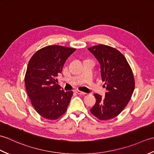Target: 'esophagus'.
Returning a JSON list of instances; mask_svg holds the SVG:
<instances>
[{
  "instance_id": "esophagus-1",
  "label": "esophagus",
  "mask_w": 154,
  "mask_h": 154,
  "mask_svg": "<svg viewBox=\"0 0 154 154\" xmlns=\"http://www.w3.org/2000/svg\"><path fill=\"white\" fill-rule=\"evenodd\" d=\"M75 92H76L78 94H80V95H85V94H86L85 93L82 92V91H78V90L75 91Z\"/></svg>"
}]
</instances>
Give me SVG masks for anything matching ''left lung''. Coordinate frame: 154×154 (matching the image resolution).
<instances>
[{"mask_svg": "<svg viewBox=\"0 0 154 154\" xmlns=\"http://www.w3.org/2000/svg\"><path fill=\"white\" fill-rule=\"evenodd\" d=\"M88 50L99 61L106 92L103 97L95 93L96 104L91 112L100 120L112 119L127 105L135 87L132 71L125 57L109 45L100 44Z\"/></svg>", "mask_w": 154, "mask_h": 154, "instance_id": "8db88e82", "label": "left lung"}]
</instances>
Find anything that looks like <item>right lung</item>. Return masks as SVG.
<instances>
[{
	"label": "right lung",
	"instance_id": "1",
	"mask_svg": "<svg viewBox=\"0 0 154 154\" xmlns=\"http://www.w3.org/2000/svg\"><path fill=\"white\" fill-rule=\"evenodd\" d=\"M75 49L48 45L29 61L25 75L26 89L36 112L44 119L56 120L66 111L73 91H64L56 77Z\"/></svg>",
	"mask_w": 154,
	"mask_h": 154
}]
</instances>
